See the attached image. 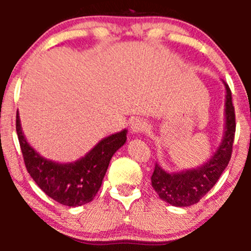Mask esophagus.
I'll return each instance as SVG.
<instances>
[{
  "instance_id": "34e87169",
  "label": "esophagus",
  "mask_w": 251,
  "mask_h": 251,
  "mask_svg": "<svg viewBox=\"0 0 251 251\" xmlns=\"http://www.w3.org/2000/svg\"><path fill=\"white\" fill-rule=\"evenodd\" d=\"M130 128H131V132L132 133H141L148 128V125H147L146 121L138 118V119H135V120L132 121Z\"/></svg>"
}]
</instances>
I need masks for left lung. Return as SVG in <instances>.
<instances>
[{
	"label": "left lung",
	"instance_id": "obj_1",
	"mask_svg": "<svg viewBox=\"0 0 251 251\" xmlns=\"http://www.w3.org/2000/svg\"><path fill=\"white\" fill-rule=\"evenodd\" d=\"M225 133L221 144L211 158L199 168L175 174L166 173L158 163L155 164L151 178V186L160 199L166 203L174 206H191L197 204L215 186L228 165L234 141L235 114L232 103V93L227 83H225Z\"/></svg>",
	"mask_w": 251,
	"mask_h": 251
}]
</instances>
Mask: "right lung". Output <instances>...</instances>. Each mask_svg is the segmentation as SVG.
Wrapping results in <instances>:
<instances>
[{"label": "right lung", "instance_id": "1", "mask_svg": "<svg viewBox=\"0 0 251 251\" xmlns=\"http://www.w3.org/2000/svg\"><path fill=\"white\" fill-rule=\"evenodd\" d=\"M16 128L27 173L50 198L67 206H81L95 198L111 156L127 138L126 130L116 132L98 142L78 160L62 164L44 158L27 143L18 111Z\"/></svg>", "mask_w": 251, "mask_h": 251}]
</instances>
